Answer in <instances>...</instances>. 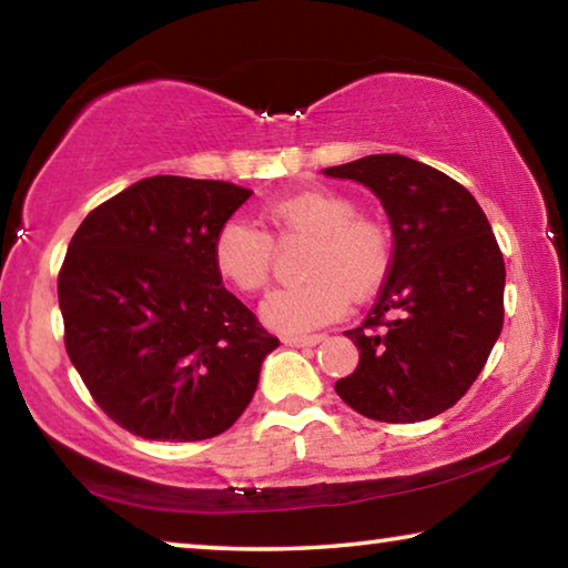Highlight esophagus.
<instances>
[{"mask_svg":"<svg viewBox=\"0 0 568 568\" xmlns=\"http://www.w3.org/2000/svg\"><path fill=\"white\" fill-rule=\"evenodd\" d=\"M323 335H285L283 343L293 345V348H311V345H318Z\"/></svg>","mask_w":568,"mask_h":568,"instance_id":"esophagus-1","label":"esophagus"}]
</instances>
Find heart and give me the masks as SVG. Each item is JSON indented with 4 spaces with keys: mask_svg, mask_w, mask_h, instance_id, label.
Returning <instances> with one entry per match:
<instances>
[{
    "mask_svg": "<svg viewBox=\"0 0 568 568\" xmlns=\"http://www.w3.org/2000/svg\"><path fill=\"white\" fill-rule=\"evenodd\" d=\"M261 227L227 220L213 240V263L235 291L255 295L273 273V237H305L303 283L275 291L263 303L267 325L305 333L341 318L348 301L363 303L381 291L393 263L390 233L381 220L355 213L353 200L331 190H305L263 207Z\"/></svg>",
    "mask_w": 568,
    "mask_h": 568,
    "instance_id": "b5f03b06",
    "label": "heart"
}]
</instances>
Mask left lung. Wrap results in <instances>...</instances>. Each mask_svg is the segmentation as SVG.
<instances>
[{"instance_id": "left-lung-1", "label": "left lung", "mask_w": 568, "mask_h": 568, "mask_svg": "<svg viewBox=\"0 0 568 568\" xmlns=\"http://www.w3.org/2000/svg\"><path fill=\"white\" fill-rule=\"evenodd\" d=\"M381 197L393 263L378 301L345 335L361 361L335 393L386 423L434 418L466 396L504 328L506 267L476 197L444 172L403 155L325 168Z\"/></svg>"}]
</instances>
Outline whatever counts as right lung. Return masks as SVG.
<instances>
[{
  "label": "right lung",
  "instance_id": "1",
  "mask_svg": "<svg viewBox=\"0 0 568 568\" xmlns=\"http://www.w3.org/2000/svg\"><path fill=\"white\" fill-rule=\"evenodd\" d=\"M253 195L158 175L82 220L57 277L64 348L94 403L148 440H205L243 416L281 345L223 285L220 225Z\"/></svg>",
  "mask_w": 568,
  "mask_h": 568
}]
</instances>
